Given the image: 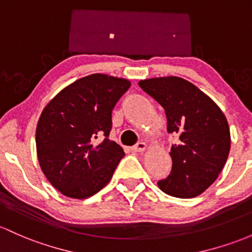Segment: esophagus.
I'll return each mask as SVG.
<instances>
[{"label":"esophagus","mask_w":252,"mask_h":252,"mask_svg":"<svg viewBox=\"0 0 252 252\" xmlns=\"http://www.w3.org/2000/svg\"><path fill=\"white\" fill-rule=\"evenodd\" d=\"M145 149H147V144H145L144 142H139L137 143L136 145H133V147L131 148V150L134 151V153H140V151H144Z\"/></svg>","instance_id":"34e87169"}]
</instances>
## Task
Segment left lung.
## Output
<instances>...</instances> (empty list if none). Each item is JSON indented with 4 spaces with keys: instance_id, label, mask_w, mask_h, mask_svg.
<instances>
[{
    "instance_id": "1",
    "label": "left lung",
    "mask_w": 252,
    "mask_h": 252,
    "mask_svg": "<svg viewBox=\"0 0 252 252\" xmlns=\"http://www.w3.org/2000/svg\"><path fill=\"white\" fill-rule=\"evenodd\" d=\"M138 84L163 107L168 133L179 136L170 148V174L158 181V188L178 198L198 196L216 180L228 158L226 116L209 96L183 78H151Z\"/></svg>"
}]
</instances>
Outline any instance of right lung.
Listing matches in <instances>:
<instances>
[{"instance_id": "right-lung-1", "label": "right lung", "mask_w": 252, "mask_h": 252, "mask_svg": "<svg viewBox=\"0 0 252 252\" xmlns=\"http://www.w3.org/2000/svg\"><path fill=\"white\" fill-rule=\"evenodd\" d=\"M131 83L88 75L56 94L37 124L39 166L49 183L71 198H88L112 179L123 148L110 140L112 110Z\"/></svg>"}]
</instances>
